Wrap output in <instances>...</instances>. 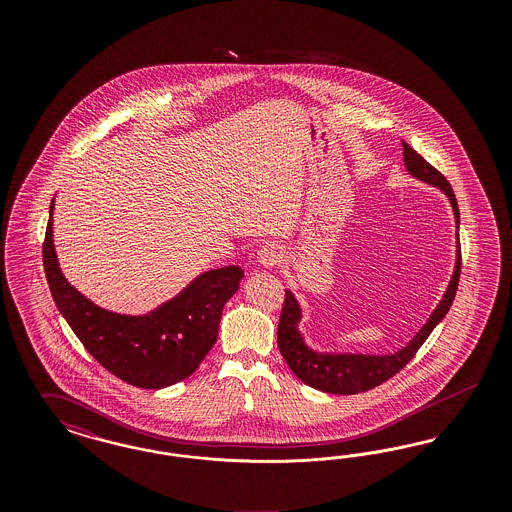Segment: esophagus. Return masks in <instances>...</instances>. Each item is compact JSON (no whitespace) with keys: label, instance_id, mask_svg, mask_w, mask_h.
Wrapping results in <instances>:
<instances>
[{"label":"esophagus","instance_id":"obj_1","mask_svg":"<svg viewBox=\"0 0 512 512\" xmlns=\"http://www.w3.org/2000/svg\"><path fill=\"white\" fill-rule=\"evenodd\" d=\"M282 259H284L282 249H280L278 245L274 244L263 245V247L259 249V253H257V261H259V265L265 268H272L276 267V265H280V263H282Z\"/></svg>","mask_w":512,"mask_h":512}]
</instances>
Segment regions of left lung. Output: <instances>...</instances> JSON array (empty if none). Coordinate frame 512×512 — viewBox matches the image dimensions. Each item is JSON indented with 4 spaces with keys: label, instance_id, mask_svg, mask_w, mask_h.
Returning <instances> with one entry per match:
<instances>
[{
    "label": "left lung",
    "instance_id": "left-lung-1",
    "mask_svg": "<svg viewBox=\"0 0 512 512\" xmlns=\"http://www.w3.org/2000/svg\"><path fill=\"white\" fill-rule=\"evenodd\" d=\"M403 165L405 171L413 178L438 188L451 203L455 228L459 230V205L453 194L451 184L445 180L441 172L436 171L430 163H426L413 147L403 142ZM461 276V245H459V232H455V267L451 280L441 295L436 309L422 324V328L393 353H351V351H320L305 338L299 324L303 320V309L293 295L292 290H286L284 309L278 324V347L282 357L286 359L293 374L307 386L315 390L336 393V395H353L359 391L372 390L386 382L393 374H397L403 366L407 365L420 349V345L432 334V330L445 318L447 311L453 305L457 295Z\"/></svg>",
    "mask_w": 512,
    "mask_h": 512
}]
</instances>
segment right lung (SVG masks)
<instances>
[{
    "instance_id": "obj_1",
    "label": "right lung",
    "mask_w": 512,
    "mask_h": 512,
    "mask_svg": "<svg viewBox=\"0 0 512 512\" xmlns=\"http://www.w3.org/2000/svg\"><path fill=\"white\" fill-rule=\"evenodd\" d=\"M53 209L44 242V270L59 313L88 353L111 374L144 390L182 382L219 338L226 301L238 292L244 270L201 272L182 292L146 315H122L96 305L65 278L53 244Z\"/></svg>"
}]
</instances>
